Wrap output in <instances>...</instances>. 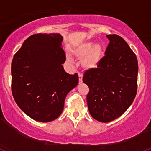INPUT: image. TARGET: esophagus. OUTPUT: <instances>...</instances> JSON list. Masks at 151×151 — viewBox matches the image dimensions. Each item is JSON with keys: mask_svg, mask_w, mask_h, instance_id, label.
I'll return each instance as SVG.
<instances>
[{"mask_svg": "<svg viewBox=\"0 0 151 151\" xmlns=\"http://www.w3.org/2000/svg\"><path fill=\"white\" fill-rule=\"evenodd\" d=\"M83 75L81 73H78V78H79V83L80 84H81L82 83H83Z\"/></svg>", "mask_w": 151, "mask_h": 151, "instance_id": "34e87169", "label": "esophagus"}]
</instances>
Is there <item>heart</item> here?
Returning a JSON list of instances; mask_svg holds the SVG:
<instances>
[{
    "instance_id": "1",
    "label": "heart",
    "mask_w": 151,
    "mask_h": 151,
    "mask_svg": "<svg viewBox=\"0 0 151 151\" xmlns=\"http://www.w3.org/2000/svg\"><path fill=\"white\" fill-rule=\"evenodd\" d=\"M71 54L81 59V66L86 70L95 69L99 66L104 57V48L101 43L94 44L92 41L81 42L71 49ZM68 62H73L70 56H67Z\"/></svg>"
}]
</instances>
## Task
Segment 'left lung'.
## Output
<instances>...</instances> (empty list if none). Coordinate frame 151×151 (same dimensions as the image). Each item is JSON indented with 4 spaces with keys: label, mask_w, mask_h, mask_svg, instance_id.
Returning <instances> with one entry per match:
<instances>
[{
    "label": "left lung",
    "mask_w": 151,
    "mask_h": 151,
    "mask_svg": "<svg viewBox=\"0 0 151 151\" xmlns=\"http://www.w3.org/2000/svg\"><path fill=\"white\" fill-rule=\"evenodd\" d=\"M106 37L110 42L101 64L83 76L90 88L89 112L101 122L119 118L131 106L137 94L138 76L137 57L125 40L115 34Z\"/></svg>",
    "instance_id": "obj_1"
}]
</instances>
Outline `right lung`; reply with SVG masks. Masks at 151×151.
Instances as JSON below:
<instances>
[{
    "mask_svg": "<svg viewBox=\"0 0 151 151\" xmlns=\"http://www.w3.org/2000/svg\"><path fill=\"white\" fill-rule=\"evenodd\" d=\"M62 41L59 33L32 35L13 57V97L24 113L38 122L58 118L66 95L78 83V75H70L62 66Z\"/></svg>",
    "mask_w": 151,
    "mask_h": 151,
    "instance_id": "obj_1",
    "label": "right lung"
}]
</instances>
